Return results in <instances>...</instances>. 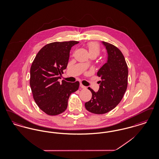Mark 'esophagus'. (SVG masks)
Wrapping results in <instances>:
<instances>
[{
    "mask_svg": "<svg viewBox=\"0 0 159 159\" xmlns=\"http://www.w3.org/2000/svg\"><path fill=\"white\" fill-rule=\"evenodd\" d=\"M80 86L82 89H86V86H84L83 85L82 83H80Z\"/></svg>",
    "mask_w": 159,
    "mask_h": 159,
    "instance_id": "34e87169",
    "label": "esophagus"
}]
</instances>
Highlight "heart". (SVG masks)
Instances as JSON below:
<instances>
[{"instance_id": "1", "label": "heart", "mask_w": 159, "mask_h": 159, "mask_svg": "<svg viewBox=\"0 0 159 159\" xmlns=\"http://www.w3.org/2000/svg\"><path fill=\"white\" fill-rule=\"evenodd\" d=\"M87 47L89 51V53L91 54H95L97 57L100 51V47L98 43L95 42H91L87 44Z\"/></svg>"}]
</instances>
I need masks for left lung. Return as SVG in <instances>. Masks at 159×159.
Returning a JSON list of instances; mask_svg holds the SVG:
<instances>
[{
	"label": "left lung",
	"instance_id": "obj_1",
	"mask_svg": "<svg viewBox=\"0 0 159 159\" xmlns=\"http://www.w3.org/2000/svg\"><path fill=\"white\" fill-rule=\"evenodd\" d=\"M108 53L107 61L97 72L101 77L99 88L95 92L89 87L92 98L84 104L92 113L102 114L112 110L119 102L128 86V68L121 51L115 46L102 42Z\"/></svg>",
	"mask_w": 159,
	"mask_h": 159
}]
</instances>
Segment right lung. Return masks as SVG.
<instances>
[{"label": "right lung", "instance_id": "obj_1", "mask_svg": "<svg viewBox=\"0 0 159 159\" xmlns=\"http://www.w3.org/2000/svg\"><path fill=\"white\" fill-rule=\"evenodd\" d=\"M77 41L52 42L43 46L36 55L30 68V85L33 98L46 114L63 113L70 95L78 90L79 82L58 81L67 68L70 52Z\"/></svg>", "mask_w": 159, "mask_h": 159}]
</instances>
